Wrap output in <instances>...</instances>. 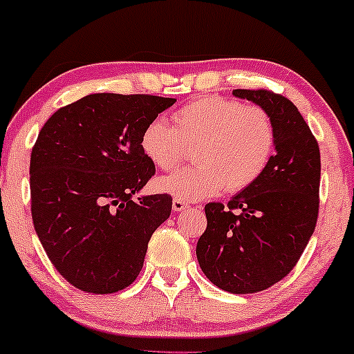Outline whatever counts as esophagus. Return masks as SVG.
Returning <instances> with one entry per match:
<instances>
[{
  "mask_svg": "<svg viewBox=\"0 0 354 354\" xmlns=\"http://www.w3.org/2000/svg\"><path fill=\"white\" fill-rule=\"evenodd\" d=\"M188 208V203H185L183 200H178V198H174L173 200V211H176V213H180V211Z\"/></svg>",
  "mask_w": 354,
  "mask_h": 354,
  "instance_id": "esophagus-1",
  "label": "esophagus"
}]
</instances>
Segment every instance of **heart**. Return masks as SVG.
<instances>
[{"label": "heart", "mask_w": 354, "mask_h": 354, "mask_svg": "<svg viewBox=\"0 0 354 354\" xmlns=\"http://www.w3.org/2000/svg\"><path fill=\"white\" fill-rule=\"evenodd\" d=\"M173 126L156 118L141 135V151L156 168L169 171L194 146L196 166L158 180V189L183 201L239 193L265 173L274 151V124L259 106L203 96L171 115Z\"/></svg>", "instance_id": "obj_1"}]
</instances>
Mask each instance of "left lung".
<instances>
[{
  "instance_id": "left-lung-1",
  "label": "left lung",
  "mask_w": 354,
  "mask_h": 354,
  "mask_svg": "<svg viewBox=\"0 0 354 354\" xmlns=\"http://www.w3.org/2000/svg\"><path fill=\"white\" fill-rule=\"evenodd\" d=\"M274 124V154L265 173L228 201L205 206L208 226L196 256L211 283L233 295L258 293L293 270L318 219L319 148L298 108L265 89H234Z\"/></svg>"
}]
</instances>
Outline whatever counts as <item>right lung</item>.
<instances>
[{
	"label": "right lung",
	"mask_w": 354,
	"mask_h": 354,
	"mask_svg": "<svg viewBox=\"0 0 354 354\" xmlns=\"http://www.w3.org/2000/svg\"><path fill=\"white\" fill-rule=\"evenodd\" d=\"M174 98L88 95L53 113L30 161L31 216L48 258L81 291L108 295L136 279L169 194H135L154 174L141 135Z\"/></svg>",
	"instance_id": "1"
}]
</instances>
